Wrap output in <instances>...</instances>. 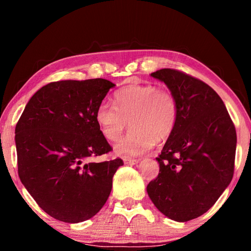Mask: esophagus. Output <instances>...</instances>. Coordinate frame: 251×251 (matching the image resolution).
I'll list each match as a JSON object with an SVG mask.
<instances>
[{
  "label": "esophagus",
  "instance_id": "obj_1",
  "mask_svg": "<svg viewBox=\"0 0 251 251\" xmlns=\"http://www.w3.org/2000/svg\"><path fill=\"white\" fill-rule=\"evenodd\" d=\"M139 159H134V158H124V163L127 165H135L137 164Z\"/></svg>",
  "mask_w": 251,
  "mask_h": 251
}]
</instances>
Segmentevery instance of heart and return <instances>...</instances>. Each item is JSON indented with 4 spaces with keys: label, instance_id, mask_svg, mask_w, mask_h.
Here are the masks:
<instances>
[{
    "label": "heart",
    "instance_id": "obj_1",
    "mask_svg": "<svg viewBox=\"0 0 251 251\" xmlns=\"http://www.w3.org/2000/svg\"><path fill=\"white\" fill-rule=\"evenodd\" d=\"M115 104L101 101L95 110V121L101 135L115 142L128 125L131 128L115 145L123 157L143 155L164 142L175 130L179 117L176 96L154 84H129L114 94Z\"/></svg>",
    "mask_w": 251,
    "mask_h": 251
}]
</instances>
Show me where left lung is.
Returning a JSON list of instances; mask_svg holds the SVG:
<instances>
[{
	"instance_id": "1",
	"label": "left lung",
	"mask_w": 251,
	"mask_h": 251,
	"mask_svg": "<svg viewBox=\"0 0 251 251\" xmlns=\"http://www.w3.org/2000/svg\"><path fill=\"white\" fill-rule=\"evenodd\" d=\"M151 76L176 96L179 117L156 157L159 173L147 193L168 218L188 222L210 209L231 181L236 128L222 99L202 80L174 69Z\"/></svg>"
}]
</instances>
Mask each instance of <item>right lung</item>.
<instances>
[{
    "instance_id": "1",
    "label": "right lung",
    "mask_w": 251,
    "mask_h": 251,
    "mask_svg": "<svg viewBox=\"0 0 251 251\" xmlns=\"http://www.w3.org/2000/svg\"><path fill=\"white\" fill-rule=\"evenodd\" d=\"M113 86L104 78L52 82L31 97L16 124L20 179L55 219L79 223L95 216L124 165L121 158L92 160L113 151L95 121Z\"/></svg>"
}]
</instances>
